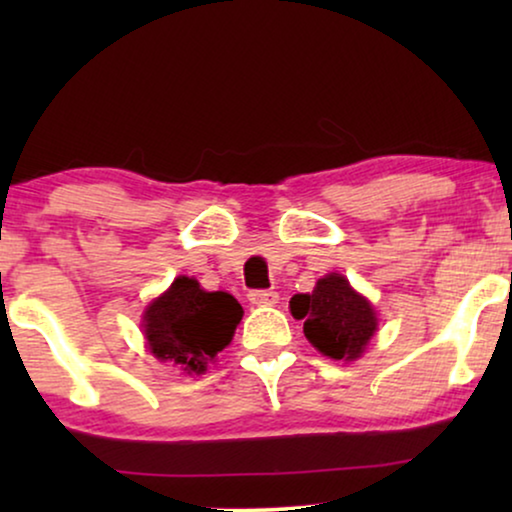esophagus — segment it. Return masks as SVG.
<instances>
[{
    "instance_id": "1",
    "label": "esophagus",
    "mask_w": 512,
    "mask_h": 512,
    "mask_svg": "<svg viewBox=\"0 0 512 512\" xmlns=\"http://www.w3.org/2000/svg\"><path fill=\"white\" fill-rule=\"evenodd\" d=\"M247 298H249V303H254V305H275L279 300L277 291H249Z\"/></svg>"
}]
</instances>
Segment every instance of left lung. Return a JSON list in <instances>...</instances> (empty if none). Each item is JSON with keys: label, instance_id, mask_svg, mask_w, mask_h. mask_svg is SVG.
Returning a JSON list of instances; mask_svg holds the SVG:
<instances>
[{"label": "left lung", "instance_id": "left-lung-1", "mask_svg": "<svg viewBox=\"0 0 512 512\" xmlns=\"http://www.w3.org/2000/svg\"><path fill=\"white\" fill-rule=\"evenodd\" d=\"M289 307L293 317L303 319L312 347L335 361L359 359L377 331L373 305L338 272L321 277L312 293H296Z\"/></svg>", "mask_w": 512, "mask_h": 512}]
</instances>
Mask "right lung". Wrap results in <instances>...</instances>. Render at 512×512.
Returning <instances> with one entry per match:
<instances>
[{
	"instance_id": "add662e5",
	"label": "right lung",
	"mask_w": 512,
	"mask_h": 512,
	"mask_svg": "<svg viewBox=\"0 0 512 512\" xmlns=\"http://www.w3.org/2000/svg\"><path fill=\"white\" fill-rule=\"evenodd\" d=\"M242 305L226 291H205L191 277H177L144 312V338L158 361H172L188 375H202L207 363L233 340Z\"/></svg>"
}]
</instances>
